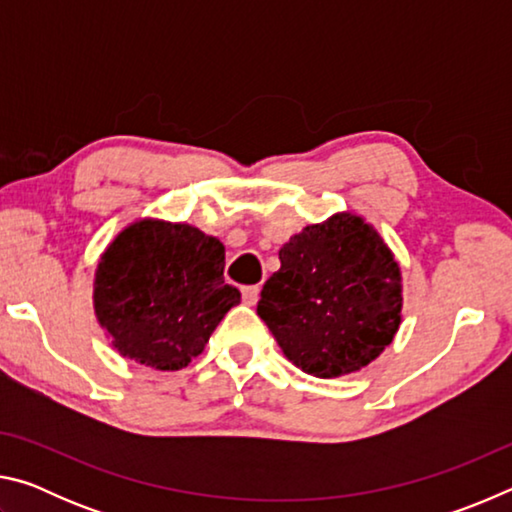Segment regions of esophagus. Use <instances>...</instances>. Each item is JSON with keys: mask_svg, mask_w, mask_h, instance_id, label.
Returning <instances> with one entry per match:
<instances>
[{"mask_svg": "<svg viewBox=\"0 0 512 512\" xmlns=\"http://www.w3.org/2000/svg\"><path fill=\"white\" fill-rule=\"evenodd\" d=\"M241 298H244V302L246 305H257V300H259V287L257 284H253V287H244L241 289Z\"/></svg>", "mask_w": 512, "mask_h": 512, "instance_id": "34e87169", "label": "esophagus"}]
</instances>
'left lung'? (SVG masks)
I'll return each instance as SVG.
<instances>
[{
	"label": "left lung",
	"instance_id": "left-lung-1",
	"mask_svg": "<svg viewBox=\"0 0 512 512\" xmlns=\"http://www.w3.org/2000/svg\"><path fill=\"white\" fill-rule=\"evenodd\" d=\"M257 316L307 375L332 379L377 359L400 327L402 277L368 223L336 214L280 248Z\"/></svg>",
	"mask_w": 512,
	"mask_h": 512
}]
</instances>
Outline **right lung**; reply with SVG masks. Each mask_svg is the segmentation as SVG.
I'll list each match as a JSON object with an SVG mask.
<instances>
[{"instance_id":"obj_1","label":"right lung","mask_w":512,"mask_h":512,"mask_svg":"<svg viewBox=\"0 0 512 512\" xmlns=\"http://www.w3.org/2000/svg\"><path fill=\"white\" fill-rule=\"evenodd\" d=\"M225 248L187 223L137 221L103 253L94 311L121 357L180 370L203 352L241 293L223 280Z\"/></svg>"}]
</instances>
